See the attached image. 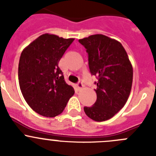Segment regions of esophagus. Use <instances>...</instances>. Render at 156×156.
Here are the masks:
<instances>
[{"mask_svg":"<svg viewBox=\"0 0 156 156\" xmlns=\"http://www.w3.org/2000/svg\"><path fill=\"white\" fill-rule=\"evenodd\" d=\"M76 87L77 88H78V90H80V89H82V88L83 87V84L82 82L79 81V82L76 83Z\"/></svg>","mask_w":156,"mask_h":156,"instance_id":"esophagus-1","label":"esophagus"}]
</instances>
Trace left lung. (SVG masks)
<instances>
[{"instance_id":"8db88e82","label":"left lung","mask_w":156,"mask_h":156,"mask_svg":"<svg viewBox=\"0 0 156 156\" xmlns=\"http://www.w3.org/2000/svg\"><path fill=\"white\" fill-rule=\"evenodd\" d=\"M86 48L92 76L98 79L97 100L85 113L94 121L109 119L126 104L131 90L133 68L127 54L119 41L102 34L79 40Z\"/></svg>"}]
</instances>
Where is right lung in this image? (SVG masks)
<instances>
[{"mask_svg": "<svg viewBox=\"0 0 156 156\" xmlns=\"http://www.w3.org/2000/svg\"><path fill=\"white\" fill-rule=\"evenodd\" d=\"M73 38L45 34L23 51L19 63L20 90L32 109L46 117L61 114L73 87L65 81L58 62Z\"/></svg>", "mask_w": 156, "mask_h": 156, "instance_id": "right-lung-1", "label": "right lung"}]
</instances>
